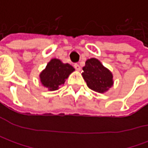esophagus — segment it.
I'll list each match as a JSON object with an SVG mask.
<instances>
[{"mask_svg": "<svg viewBox=\"0 0 148 148\" xmlns=\"http://www.w3.org/2000/svg\"><path fill=\"white\" fill-rule=\"evenodd\" d=\"M74 67H75V69H76L77 71H80V70H81V66H80L79 64H77V63H76V64L74 65Z\"/></svg>", "mask_w": 148, "mask_h": 148, "instance_id": "obj_1", "label": "esophagus"}]
</instances>
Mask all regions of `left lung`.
Instances as JSON below:
<instances>
[{
    "instance_id": "left-lung-1",
    "label": "left lung",
    "mask_w": 148,
    "mask_h": 148,
    "mask_svg": "<svg viewBox=\"0 0 148 148\" xmlns=\"http://www.w3.org/2000/svg\"><path fill=\"white\" fill-rule=\"evenodd\" d=\"M82 70L83 78L87 86L92 90L104 93L113 86L112 73L98 59L90 58L86 61V65Z\"/></svg>"
}]
</instances>
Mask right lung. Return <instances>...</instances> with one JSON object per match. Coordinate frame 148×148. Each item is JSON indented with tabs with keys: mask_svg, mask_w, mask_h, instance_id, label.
<instances>
[{
	"mask_svg": "<svg viewBox=\"0 0 148 148\" xmlns=\"http://www.w3.org/2000/svg\"><path fill=\"white\" fill-rule=\"evenodd\" d=\"M73 66L68 63H63L57 58L52 59L40 75V81L43 86L49 90H56L63 85L65 80L72 71Z\"/></svg>",
	"mask_w": 148,
	"mask_h": 148,
	"instance_id": "1",
	"label": "right lung"
}]
</instances>
